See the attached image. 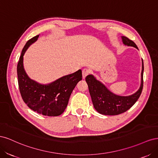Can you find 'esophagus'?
I'll return each instance as SVG.
<instances>
[{
	"label": "esophagus",
	"mask_w": 158,
	"mask_h": 158,
	"mask_svg": "<svg viewBox=\"0 0 158 158\" xmlns=\"http://www.w3.org/2000/svg\"><path fill=\"white\" fill-rule=\"evenodd\" d=\"M89 73V72L87 69H84L82 70V78H83V79H84L85 77H86V76L88 75Z\"/></svg>",
	"instance_id": "esophagus-1"
}]
</instances>
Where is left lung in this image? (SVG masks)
<instances>
[{
  "label": "left lung",
  "instance_id": "1",
  "mask_svg": "<svg viewBox=\"0 0 158 158\" xmlns=\"http://www.w3.org/2000/svg\"><path fill=\"white\" fill-rule=\"evenodd\" d=\"M121 38L124 45L134 47L138 49L136 45L132 41L125 36H122ZM142 62L140 86L135 94L128 96H121L113 94L92 74L85 77L94 107L99 113L105 115H117L127 111L136 102L143 88L144 64L142 59Z\"/></svg>",
  "mask_w": 158,
  "mask_h": 158
}]
</instances>
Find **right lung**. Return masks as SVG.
Here are the masks:
<instances>
[{
    "mask_svg": "<svg viewBox=\"0 0 158 158\" xmlns=\"http://www.w3.org/2000/svg\"><path fill=\"white\" fill-rule=\"evenodd\" d=\"M38 37L39 35L31 38L22 49L17 66L19 89L23 102L33 111L45 116H59L64 111L76 84L82 80V70H78L47 84L31 79L23 67V55Z\"/></svg>",
    "mask_w": 158,
    "mask_h": 158,
    "instance_id": "obj_1",
    "label": "right lung"
}]
</instances>
